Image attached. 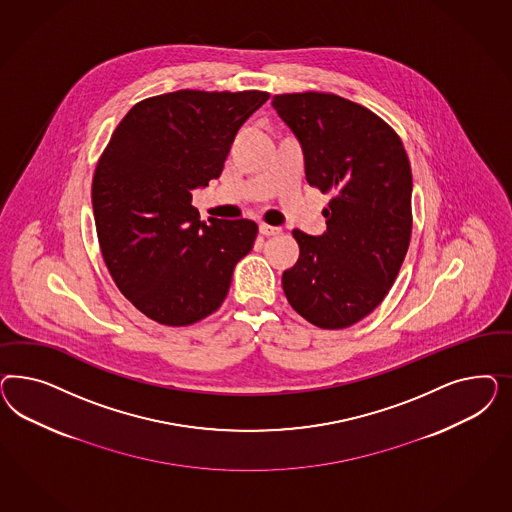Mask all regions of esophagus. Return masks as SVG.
Listing matches in <instances>:
<instances>
[{"label":"esophagus","mask_w":512,"mask_h":512,"mask_svg":"<svg viewBox=\"0 0 512 512\" xmlns=\"http://www.w3.org/2000/svg\"><path fill=\"white\" fill-rule=\"evenodd\" d=\"M259 233L263 234V236H274V234L279 233V227H272V225L261 223L259 225Z\"/></svg>","instance_id":"obj_1"}]
</instances>
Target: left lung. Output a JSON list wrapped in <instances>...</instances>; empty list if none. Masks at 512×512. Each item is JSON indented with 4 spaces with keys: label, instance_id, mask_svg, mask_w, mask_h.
<instances>
[{
    "label": "left lung",
    "instance_id": "8db88e82",
    "mask_svg": "<svg viewBox=\"0 0 512 512\" xmlns=\"http://www.w3.org/2000/svg\"><path fill=\"white\" fill-rule=\"evenodd\" d=\"M272 107L304 152L306 180L330 193L326 233L293 231L300 257L283 293L311 325L338 330L388 295L411 240V165L396 131L334 93H281Z\"/></svg>",
    "mask_w": 512,
    "mask_h": 512
}]
</instances>
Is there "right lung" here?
Listing matches in <instances>:
<instances>
[{
  "instance_id": "1",
  "label": "right lung",
  "mask_w": 512,
  "mask_h": 512,
  "mask_svg": "<svg viewBox=\"0 0 512 512\" xmlns=\"http://www.w3.org/2000/svg\"><path fill=\"white\" fill-rule=\"evenodd\" d=\"M268 97L163 93L137 103L112 133L93 174L99 248L122 295L152 321L187 326L214 313L253 248V221H201L191 199L219 178L238 129Z\"/></svg>"
}]
</instances>
